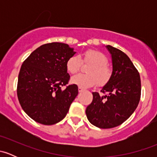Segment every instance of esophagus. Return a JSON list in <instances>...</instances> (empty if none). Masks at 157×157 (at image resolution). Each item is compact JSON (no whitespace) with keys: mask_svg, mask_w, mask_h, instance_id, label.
Returning a JSON list of instances; mask_svg holds the SVG:
<instances>
[{"mask_svg":"<svg viewBox=\"0 0 157 157\" xmlns=\"http://www.w3.org/2000/svg\"><path fill=\"white\" fill-rule=\"evenodd\" d=\"M83 90H84V89H83L82 87H80V86H79V88H78V91L80 92V93H81V92H83Z\"/></svg>","mask_w":157,"mask_h":157,"instance_id":"esophagus-1","label":"esophagus"}]
</instances>
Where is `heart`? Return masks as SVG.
I'll return each instance as SVG.
<instances>
[{"mask_svg": "<svg viewBox=\"0 0 157 157\" xmlns=\"http://www.w3.org/2000/svg\"><path fill=\"white\" fill-rule=\"evenodd\" d=\"M83 64H91L87 68V74H79L71 79V82L82 88H88L97 83L105 86L112 75V71L108 65V58L102 52L89 49L78 55H74L67 59L66 68L70 74H74L81 69Z\"/></svg>", "mask_w": 157, "mask_h": 157, "instance_id": "1", "label": "heart"}]
</instances>
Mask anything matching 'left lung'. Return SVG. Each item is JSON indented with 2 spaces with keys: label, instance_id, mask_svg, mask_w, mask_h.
Listing matches in <instances>:
<instances>
[{
  "label": "left lung",
  "instance_id": "obj_1",
  "mask_svg": "<svg viewBox=\"0 0 157 157\" xmlns=\"http://www.w3.org/2000/svg\"><path fill=\"white\" fill-rule=\"evenodd\" d=\"M107 48L112 58V77L101 94L93 93V101L86 109L89 121L102 129L124 122L137 109L141 95L140 74L132 61L119 49L111 45Z\"/></svg>",
  "mask_w": 157,
  "mask_h": 157
}]
</instances>
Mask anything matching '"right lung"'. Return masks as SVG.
Returning <instances> with one entry per match:
<instances>
[{
  "instance_id": "obj_1",
  "label": "right lung",
  "mask_w": 157,
  "mask_h": 157,
  "mask_svg": "<svg viewBox=\"0 0 157 157\" xmlns=\"http://www.w3.org/2000/svg\"><path fill=\"white\" fill-rule=\"evenodd\" d=\"M75 52L67 44L41 45L23 61L17 82L22 109L35 121L52 125L61 121L78 94V86L68 84L66 62ZM62 86L66 87L61 89Z\"/></svg>"
}]
</instances>
